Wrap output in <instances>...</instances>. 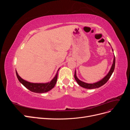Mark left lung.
I'll list each match as a JSON object with an SVG mask.
<instances>
[{
    "instance_id": "obj_1",
    "label": "left lung",
    "mask_w": 130,
    "mask_h": 130,
    "mask_svg": "<svg viewBox=\"0 0 130 130\" xmlns=\"http://www.w3.org/2000/svg\"><path fill=\"white\" fill-rule=\"evenodd\" d=\"M112 51L113 52V49H112ZM115 63H116V59H115V56H114L113 64H112L111 68V69H110L108 73V74L106 75L103 78H102L101 80L98 81L96 82H95V83L88 84V83H86V82H83V81L80 80L77 78V77L76 76V70H75V71L74 78H75V79L76 81L77 82V83L78 84V85L80 86L81 87H83V88H87V89H95V88L100 87L101 86L105 85L106 83V82L108 81V80H109V78H110V77L111 76L112 74V73L114 71V70H115Z\"/></svg>"
}]
</instances>
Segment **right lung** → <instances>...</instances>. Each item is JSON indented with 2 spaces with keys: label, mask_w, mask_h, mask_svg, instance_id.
<instances>
[{
  "label": "right lung",
  "mask_w": 130,
  "mask_h": 130,
  "mask_svg": "<svg viewBox=\"0 0 130 130\" xmlns=\"http://www.w3.org/2000/svg\"><path fill=\"white\" fill-rule=\"evenodd\" d=\"M59 69H60V68L58 69L56 74L53 78V80L50 82H47V83H32V82H30L23 79L22 78L19 76L17 70H15V73H16V75L19 81L27 89H28L30 91L32 92L37 93H43L49 91V90L52 89L55 87L57 82L58 71Z\"/></svg>",
  "instance_id": "obj_1"
}]
</instances>
